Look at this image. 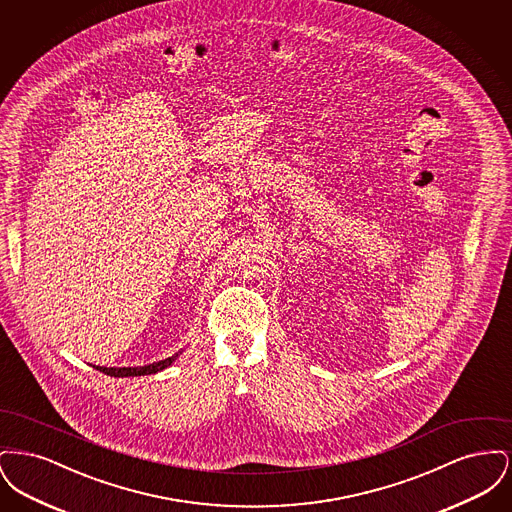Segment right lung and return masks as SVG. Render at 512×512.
I'll list each match as a JSON object with an SVG mask.
<instances>
[{
    "mask_svg": "<svg viewBox=\"0 0 512 512\" xmlns=\"http://www.w3.org/2000/svg\"><path fill=\"white\" fill-rule=\"evenodd\" d=\"M178 353L172 355L165 361H159V363H153V365L147 366H122V368H105V366H96L99 372L107 374V376H115V378H124V376H146V374H155L167 366H171L176 361Z\"/></svg>",
    "mask_w": 512,
    "mask_h": 512,
    "instance_id": "obj_1",
    "label": "right lung"
}]
</instances>
